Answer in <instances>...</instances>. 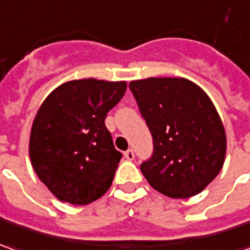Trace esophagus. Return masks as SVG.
<instances>
[{
	"mask_svg": "<svg viewBox=\"0 0 250 250\" xmlns=\"http://www.w3.org/2000/svg\"><path fill=\"white\" fill-rule=\"evenodd\" d=\"M125 157L127 159V160H134V157H135V154H134V150H132V149H128V150H125Z\"/></svg>",
	"mask_w": 250,
	"mask_h": 250,
	"instance_id": "esophagus-1",
	"label": "esophagus"
}]
</instances>
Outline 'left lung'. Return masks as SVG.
Here are the masks:
<instances>
[{"mask_svg": "<svg viewBox=\"0 0 250 250\" xmlns=\"http://www.w3.org/2000/svg\"><path fill=\"white\" fill-rule=\"evenodd\" d=\"M128 87L153 137V154L141 164L149 185L171 198L201 193L220 172L227 147L209 97L185 78H147Z\"/></svg>", "mask_w": 250, "mask_h": 250, "instance_id": "obj_1", "label": "left lung"}]
</instances>
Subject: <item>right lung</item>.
<instances>
[{
  "label": "right lung",
  "mask_w": 250,
  "mask_h": 250,
  "mask_svg": "<svg viewBox=\"0 0 250 250\" xmlns=\"http://www.w3.org/2000/svg\"><path fill=\"white\" fill-rule=\"evenodd\" d=\"M125 89V82L69 81L41 105L28 152L38 178L60 201L86 205L111 188L122 153L113 146L105 118Z\"/></svg>",
  "instance_id": "add662e5"
}]
</instances>
